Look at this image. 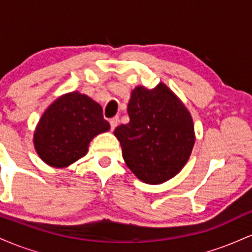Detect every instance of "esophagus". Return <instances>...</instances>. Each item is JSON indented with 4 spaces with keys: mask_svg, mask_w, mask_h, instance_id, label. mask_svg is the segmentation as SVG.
<instances>
[{
    "mask_svg": "<svg viewBox=\"0 0 252 252\" xmlns=\"http://www.w3.org/2000/svg\"><path fill=\"white\" fill-rule=\"evenodd\" d=\"M118 122H120V118H118V117H114V118H111V120H110V126H111L112 131H114L115 128H116V126H118Z\"/></svg>",
    "mask_w": 252,
    "mask_h": 252,
    "instance_id": "obj_1",
    "label": "esophagus"
}]
</instances>
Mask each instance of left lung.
<instances>
[{
    "label": "left lung",
    "instance_id": "left-lung-1",
    "mask_svg": "<svg viewBox=\"0 0 252 252\" xmlns=\"http://www.w3.org/2000/svg\"><path fill=\"white\" fill-rule=\"evenodd\" d=\"M129 123L115 129L124 162L136 178L158 185L174 178L192 154L195 142L189 111L166 84L140 85L128 103Z\"/></svg>",
    "mask_w": 252,
    "mask_h": 252
}]
</instances>
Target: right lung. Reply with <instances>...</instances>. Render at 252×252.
Returning <instances> with one entry per match:
<instances>
[{"mask_svg":"<svg viewBox=\"0 0 252 252\" xmlns=\"http://www.w3.org/2000/svg\"><path fill=\"white\" fill-rule=\"evenodd\" d=\"M109 129L99 104L78 91L68 92L42 114L34 131V148L48 166L65 168L85 156L94 137Z\"/></svg>","mask_w":252,"mask_h":252,"instance_id":"add662e5","label":"right lung"}]
</instances>
